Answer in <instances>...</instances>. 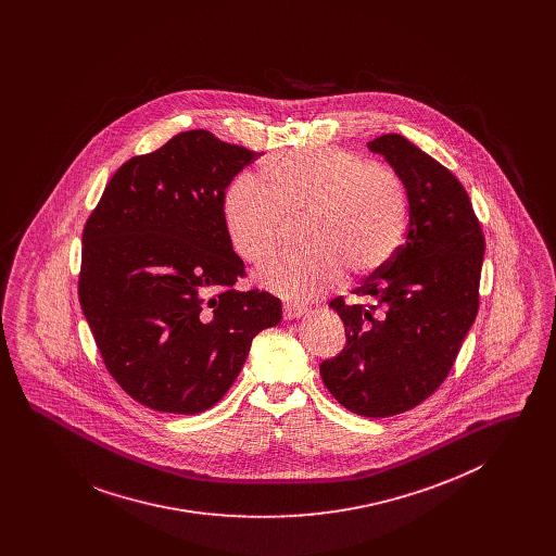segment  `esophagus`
<instances>
[{
  "instance_id": "1",
  "label": "esophagus",
  "mask_w": 556,
  "mask_h": 556,
  "mask_svg": "<svg viewBox=\"0 0 556 556\" xmlns=\"http://www.w3.org/2000/svg\"><path fill=\"white\" fill-rule=\"evenodd\" d=\"M306 313L304 306H298V304H286L283 306V317L286 318H298L302 317Z\"/></svg>"
}]
</instances>
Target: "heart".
<instances>
[{"instance_id":"1","label":"heart","mask_w":556,"mask_h":556,"mask_svg":"<svg viewBox=\"0 0 556 556\" xmlns=\"http://www.w3.org/2000/svg\"><path fill=\"white\" fill-rule=\"evenodd\" d=\"M263 186L238 177L223 198V220L239 256L258 266L302 218L288 252L258 273L261 286L291 302L336 290L345 270L365 279L396 258L408 227V191L394 168L340 146L298 148L266 159Z\"/></svg>"}]
</instances>
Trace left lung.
I'll return each mask as SVG.
<instances>
[{
	"mask_svg": "<svg viewBox=\"0 0 556 556\" xmlns=\"http://www.w3.org/2000/svg\"><path fill=\"white\" fill-rule=\"evenodd\" d=\"M408 191V233L396 258L354 293L369 304L329 306L344 320V350L320 363L348 410L383 419L406 413L448 377L479 308L485 238L469 193L444 164L396 132L367 143Z\"/></svg>",
	"mask_w": 556,
	"mask_h": 556,
	"instance_id": "1",
	"label": "left lung"
}]
</instances>
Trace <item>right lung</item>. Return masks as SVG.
<instances>
[{
	"label": "right lung",
	"instance_id": "add662e5",
	"mask_svg": "<svg viewBox=\"0 0 556 556\" xmlns=\"http://www.w3.org/2000/svg\"><path fill=\"white\" fill-rule=\"evenodd\" d=\"M261 154L195 129L127 160L83 227L79 302L112 379L139 404L208 410L281 300L233 288L225 189Z\"/></svg>",
	"mask_w": 556,
	"mask_h": 556
}]
</instances>
